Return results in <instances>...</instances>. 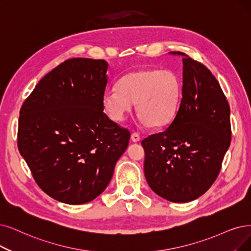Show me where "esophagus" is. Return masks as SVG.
<instances>
[{"label":"esophagus","instance_id":"obj_1","mask_svg":"<svg viewBox=\"0 0 251 251\" xmlns=\"http://www.w3.org/2000/svg\"><path fill=\"white\" fill-rule=\"evenodd\" d=\"M131 140H132V141H133L134 143L139 142V141H140V136H139V134H137V133L132 134V136H131Z\"/></svg>","mask_w":251,"mask_h":251}]
</instances>
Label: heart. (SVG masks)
Masks as SVG:
<instances>
[{
	"label": "heart",
	"instance_id": "obj_1",
	"mask_svg": "<svg viewBox=\"0 0 251 251\" xmlns=\"http://www.w3.org/2000/svg\"><path fill=\"white\" fill-rule=\"evenodd\" d=\"M180 93L181 85L172 71L143 68L125 75L118 87L108 88L103 104L115 122H124L137 104V114L144 125L162 127L174 118Z\"/></svg>",
	"mask_w": 251,
	"mask_h": 251
}]
</instances>
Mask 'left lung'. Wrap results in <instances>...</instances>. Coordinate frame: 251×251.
I'll return each mask as SVG.
<instances>
[{"mask_svg": "<svg viewBox=\"0 0 251 251\" xmlns=\"http://www.w3.org/2000/svg\"><path fill=\"white\" fill-rule=\"evenodd\" d=\"M182 99L164 132L145 138L144 174L153 192L170 202L201 197L215 181L230 144L229 106L216 78L183 52Z\"/></svg>", "mask_w": 251, "mask_h": 251, "instance_id": "1", "label": "left lung"}]
</instances>
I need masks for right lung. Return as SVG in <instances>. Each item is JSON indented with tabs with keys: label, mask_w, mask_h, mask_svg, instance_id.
Returning a JSON list of instances; mask_svg holds the SVG:
<instances>
[{
	"label": "right lung",
	"mask_w": 251,
	"mask_h": 251,
	"mask_svg": "<svg viewBox=\"0 0 251 251\" xmlns=\"http://www.w3.org/2000/svg\"><path fill=\"white\" fill-rule=\"evenodd\" d=\"M104 59L71 58L36 85L19 113L17 145L35 181L58 202L93 201L108 186L129 132L104 113Z\"/></svg>",
	"instance_id": "obj_1"
}]
</instances>
